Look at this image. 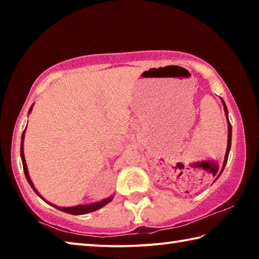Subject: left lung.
<instances>
[{
  "label": "left lung",
  "instance_id": "1",
  "mask_svg": "<svg viewBox=\"0 0 259 259\" xmlns=\"http://www.w3.org/2000/svg\"><path fill=\"white\" fill-rule=\"evenodd\" d=\"M222 102H223V105H224L225 115L227 116V124H229V138H227V148H226V154H225L224 163H223V168H222L221 170H219V172H218V174H217V171H218V168H217V169H216V171H214V174H213V175H216V174H217V178H216V179H218V177L221 176L222 172H223V170H224V168H225L226 162H227V159H229V153H230V150H231V140H232V125H231V123H230V120H229V111H227V107H226V105H225V103H224V100L222 99Z\"/></svg>",
  "mask_w": 259,
  "mask_h": 259
}]
</instances>
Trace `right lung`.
Wrapping results in <instances>:
<instances>
[{
  "mask_svg": "<svg viewBox=\"0 0 259 259\" xmlns=\"http://www.w3.org/2000/svg\"><path fill=\"white\" fill-rule=\"evenodd\" d=\"M32 108H33V105H32V107L29 108L28 113L32 112ZM25 131H26V129L24 130L23 135H21V145H20V156H21V161H23L24 172H25L26 179H27V182L29 183L30 187L33 188L34 192L36 193V194H37L38 196H40L41 199H43L42 196L40 195V193H38L36 190H35V187H34L33 183H32V179H30V177H29V174H28V170H27V164H26V160H25V155H24V138H25ZM43 200H45V199H43ZM112 200H113V196H109V198L105 199V200H102V201H99V202L91 203V204H87V205H81V204H80V205H75V207H58V205H55V204H52V203L47 202L46 200H45V201H46L47 203L51 204L52 207H55V208H57L58 210H61V211H64V212H67V213H71V214H84V213L93 212V211H96V210L103 208L104 205H106L108 202H111Z\"/></svg>",
  "mask_w": 259,
  "mask_h": 259,
  "instance_id": "right-lung-1",
  "label": "right lung"
}]
</instances>
